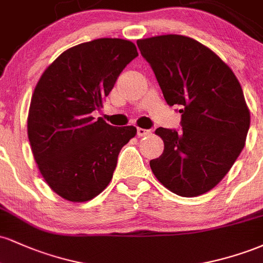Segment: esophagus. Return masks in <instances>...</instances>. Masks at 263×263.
<instances>
[{"mask_svg": "<svg viewBox=\"0 0 263 263\" xmlns=\"http://www.w3.org/2000/svg\"><path fill=\"white\" fill-rule=\"evenodd\" d=\"M149 134H151L149 129H144V128H140V127L137 128V136H138V137H143V136H147Z\"/></svg>", "mask_w": 263, "mask_h": 263, "instance_id": "1", "label": "esophagus"}]
</instances>
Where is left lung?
Returning <instances> with one entry per match:
<instances>
[{
    "mask_svg": "<svg viewBox=\"0 0 263 263\" xmlns=\"http://www.w3.org/2000/svg\"><path fill=\"white\" fill-rule=\"evenodd\" d=\"M170 106L178 105L182 131L156 129L164 151L149 162L174 194L198 197L226 176L245 146L250 111L237 78L213 50L178 34L137 41Z\"/></svg>",
    "mask_w": 263,
    "mask_h": 263,
    "instance_id": "left-lung-1",
    "label": "left lung"
}]
</instances>
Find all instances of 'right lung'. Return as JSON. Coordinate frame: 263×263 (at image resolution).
<instances>
[{"instance_id": "obj_1", "label": "right lung", "mask_w": 263, "mask_h": 263, "mask_svg": "<svg viewBox=\"0 0 263 263\" xmlns=\"http://www.w3.org/2000/svg\"><path fill=\"white\" fill-rule=\"evenodd\" d=\"M138 55L136 45L100 38L69 48L35 85L27 131L33 157L53 192L73 203L91 200L108 185L120 151L137 134L92 112Z\"/></svg>"}]
</instances>
